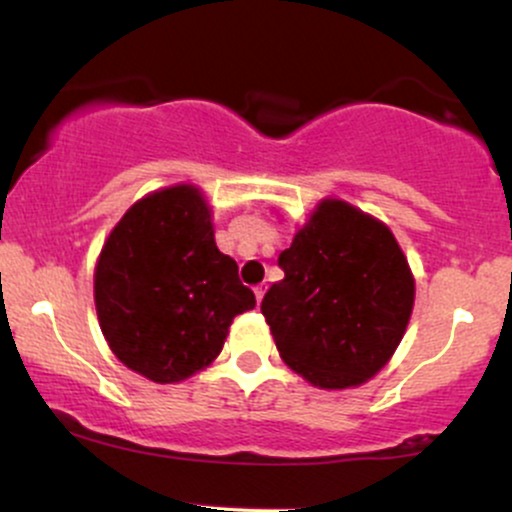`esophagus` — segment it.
Masks as SVG:
<instances>
[{
	"label": "esophagus",
	"instance_id": "obj_1",
	"mask_svg": "<svg viewBox=\"0 0 512 512\" xmlns=\"http://www.w3.org/2000/svg\"><path fill=\"white\" fill-rule=\"evenodd\" d=\"M265 291H267V284H257V286H255L257 301H262V296H265Z\"/></svg>",
	"mask_w": 512,
	"mask_h": 512
}]
</instances>
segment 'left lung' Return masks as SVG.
<instances>
[{"mask_svg": "<svg viewBox=\"0 0 512 512\" xmlns=\"http://www.w3.org/2000/svg\"><path fill=\"white\" fill-rule=\"evenodd\" d=\"M277 262L284 279L260 308L284 362L320 389L372 379L406 333L415 296L391 230L328 199Z\"/></svg>", "mask_w": 512, "mask_h": 512, "instance_id": "left-lung-1", "label": "left lung"}]
</instances>
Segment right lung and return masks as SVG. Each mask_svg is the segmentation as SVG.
<instances>
[{
  "mask_svg": "<svg viewBox=\"0 0 512 512\" xmlns=\"http://www.w3.org/2000/svg\"><path fill=\"white\" fill-rule=\"evenodd\" d=\"M101 333L114 355L157 384L211 364L235 316L255 308L211 213L189 184L148 194L111 230L94 274Z\"/></svg>",
  "mask_w": 512,
  "mask_h": 512,
  "instance_id": "1",
  "label": "right lung"
}]
</instances>
